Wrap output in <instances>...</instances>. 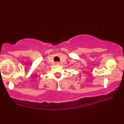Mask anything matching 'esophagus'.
<instances>
[{
	"mask_svg": "<svg viewBox=\"0 0 124 124\" xmlns=\"http://www.w3.org/2000/svg\"><path fill=\"white\" fill-rule=\"evenodd\" d=\"M56 65H59V64H60V63H59V62H56Z\"/></svg>",
	"mask_w": 124,
	"mask_h": 124,
	"instance_id": "esophagus-1",
	"label": "esophagus"
}]
</instances>
